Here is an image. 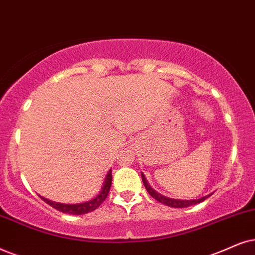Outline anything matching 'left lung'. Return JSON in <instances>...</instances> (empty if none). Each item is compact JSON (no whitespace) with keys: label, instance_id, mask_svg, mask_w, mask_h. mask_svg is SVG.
Masks as SVG:
<instances>
[{"label":"left lung","instance_id":"obj_1","mask_svg":"<svg viewBox=\"0 0 255 255\" xmlns=\"http://www.w3.org/2000/svg\"><path fill=\"white\" fill-rule=\"evenodd\" d=\"M141 178H142V182L144 187H146L147 192L149 193V195L151 198H154L156 200V201L161 202V204L166 205V206H169V207H174V208H185V207H189V206H193V205H196V204H200V202H202L204 200H206L207 198H209L212 194H208L206 196H202V198L200 199H196V200H179V199H170V198H167V196H163L159 194V193L154 191L153 188L149 186V183L147 182L146 178H144L143 174H141Z\"/></svg>","mask_w":255,"mask_h":255}]
</instances>
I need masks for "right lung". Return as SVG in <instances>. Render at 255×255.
Listing matches in <instances>:
<instances>
[{
    "label": "right lung",
    "mask_w": 255,
    "mask_h": 255,
    "mask_svg": "<svg viewBox=\"0 0 255 255\" xmlns=\"http://www.w3.org/2000/svg\"><path fill=\"white\" fill-rule=\"evenodd\" d=\"M111 186H112V169H109V172L107 173V175H106L105 178V182H104V186H102L101 191H100V193L95 196V198L89 200V201L82 202V204L69 205V204H60V202L51 201V200H48L46 198H43V196H41V199L43 200L44 202H47L48 205L51 206L53 208L62 212V213L81 215V214H86V213H89V212L95 211V209L98 208L108 196Z\"/></svg>",
    "instance_id": "right-lung-1"
}]
</instances>
